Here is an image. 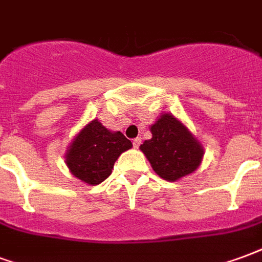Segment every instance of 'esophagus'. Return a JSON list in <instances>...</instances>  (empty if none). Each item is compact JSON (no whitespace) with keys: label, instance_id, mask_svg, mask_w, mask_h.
<instances>
[{"label":"esophagus","instance_id":"obj_1","mask_svg":"<svg viewBox=\"0 0 262 262\" xmlns=\"http://www.w3.org/2000/svg\"><path fill=\"white\" fill-rule=\"evenodd\" d=\"M133 145H134V148H137V149H138L139 145H141V138H135V139H134Z\"/></svg>","mask_w":262,"mask_h":262}]
</instances>
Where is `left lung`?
<instances>
[{
    "label": "left lung",
    "instance_id": "left-lung-1",
    "mask_svg": "<svg viewBox=\"0 0 262 262\" xmlns=\"http://www.w3.org/2000/svg\"><path fill=\"white\" fill-rule=\"evenodd\" d=\"M150 131L152 138L141 145V150L156 174L167 181H176L196 170L204 150L177 118L165 113Z\"/></svg>",
    "mask_w": 262,
    "mask_h": 262
}]
</instances>
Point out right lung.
I'll use <instances>...</instances> for the list:
<instances>
[{
    "label": "right lung",
    "instance_id": "1",
    "mask_svg": "<svg viewBox=\"0 0 262 262\" xmlns=\"http://www.w3.org/2000/svg\"><path fill=\"white\" fill-rule=\"evenodd\" d=\"M133 146L123 134L112 133L93 120L72 141L67 152V166L71 173L91 186L100 184L112 174L118 156Z\"/></svg>",
    "mask_w": 262,
    "mask_h": 262
}]
</instances>
